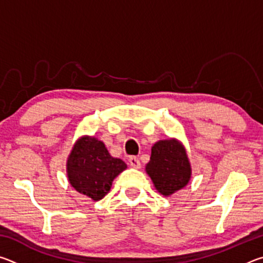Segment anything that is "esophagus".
Instances as JSON below:
<instances>
[{
    "mask_svg": "<svg viewBox=\"0 0 263 263\" xmlns=\"http://www.w3.org/2000/svg\"><path fill=\"white\" fill-rule=\"evenodd\" d=\"M128 162H130L131 167L133 168H140L141 167V163L139 161V159L136 158V157H130V159H128Z\"/></svg>",
    "mask_w": 263,
    "mask_h": 263,
    "instance_id": "obj_1",
    "label": "esophagus"
}]
</instances>
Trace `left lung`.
<instances>
[{
	"mask_svg": "<svg viewBox=\"0 0 263 263\" xmlns=\"http://www.w3.org/2000/svg\"><path fill=\"white\" fill-rule=\"evenodd\" d=\"M146 173L155 189L163 196H171L184 188L191 177V167L183 145L176 139L155 142Z\"/></svg>",
	"mask_w": 263,
	"mask_h": 263,
	"instance_id": "left-lung-1",
	"label": "left lung"
}]
</instances>
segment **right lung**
I'll use <instances>...</instances> for the list:
<instances>
[{"label": "right lung", "instance_id": "right-lung-1", "mask_svg": "<svg viewBox=\"0 0 263 263\" xmlns=\"http://www.w3.org/2000/svg\"><path fill=\"white\" fill-rule=\"evenodd\" d=\"M121 159L111 157L105 145L95 137L77 140L67 160L70 185L92 201H100L109 193L116 176L126 169Z\"/></svg>", "mask_w": 263, "mask_h": 263}]
</instances>
